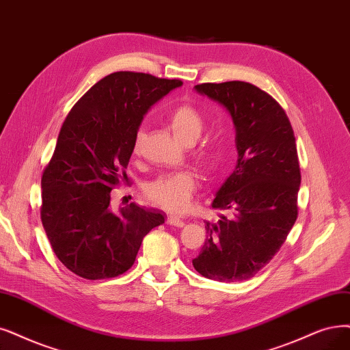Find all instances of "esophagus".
Wrapping results in <instances>:
<instances>
[{
    "label": "esophagus",
    "mask_w": 350,
    "mask_h": 350,
    "mask_svg": "<svg viewBox=\"0 0 350 350\" xmlns=\"http://www.w3.org/2000/svg\"><path fill=\"white\" fill-rule=\"evenodd\" d=\"M167 224L172 225V226H177V228L185 226V222L177 216H167Z\"/></svg>",
    "instance_id": "esophagus-1"
}]
</instances>
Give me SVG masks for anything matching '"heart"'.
Segmentation results:
<instances>
[{
	"label": "heart",
	"instance_id": "1",
	"mask_svg": "<svg viewBox=\"0 0 350 350\" xmlns=\"http://www.w3.org/2000/svg\"><path fill=\"white\" fill-rule=\"evenodd\" d=\"M165 124L172 129L178 141L191 146L202 135L204 118L202 112L191 103H180L165 115ZM146 138V129L138 128L134 137L133 150L139 152ZM193 159L202 172L213 174L222 167L225 160L224 142L221 139H208L191 151ZM198 189L196 174L190 170H180L157 177L146 186L144 195L147 200L168 212L185 211L193 193Z\"/></svg>",
	"mask_w": 350,
	"mask_h": 350
}]
</instances>
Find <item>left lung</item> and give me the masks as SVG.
Here are the masks:
<instances>
[{"label":"left lung","mask_w":350,"mask_h":350,"mask_svg":"<svg viewBox=\"0 0 350 350\" xmlns=\"http://www.w3.org/2000/svg\"><path fill=\"white\" fill-rule=\"evenodd\" d=\"M196 89L230 112L238 161L211 204L219 217L204 222L206 241L193 267L216 281L250 280L273 260L299 216L301 172L294 131L280 103L252 83Z\"/></svg>","instance_id":"left-lung-1"}]
</instances>
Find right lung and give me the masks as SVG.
I'll return each instance as SVG.
<instances>
[{
    "label": "right lung",
    "mask_w": 350,
    "mask_h": 350,
    "mask_svg": "<svg viewBox=\"0 0 350 350\" xmlns=\"http://www.w3.org/2000/svg\"><path fill=\"white\" fill-rule=\"evenodd\" d=\"M180 79L115 72L75 103L42 174L40 217L59 261L86 280L124 274L142 238L164 215L134 202L116 215L112 189L129 185L125 173L142 116Z\"/></svg>",
    "instance_id": "add662e5"
}]
</instances>
